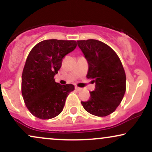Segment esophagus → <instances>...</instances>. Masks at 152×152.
I'll list each match as a JSON object with an SVG mask.
<instances>
[{
  "label": "esophagus",
  "mask_w": 152,
  "mask_h": 152,
  "mask_svg": "<svg viewBox=\"0 0 152 152\" xmlns=\"http://www.w3.org/2000/svg\"><path fill=\"white\" fill-rule=\"evenodd\" d=\"M75 88H76V90L78 91H81V89H82L81 88H79V87H78V86H75Z\"/></svg>",
  "instance_id": "1"
}]
</instances>
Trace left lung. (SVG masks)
I'll use <instances>...</instances> for the list:
<instances>
[{
	"mask_svg": "<svg viewBox=\"0 0 152 152\" xmlns=\"http://www.w3.org/2000/svg\"><path fill=\"white\" fill-rule=\"evenodd\" d=\"M88 64L86 77L94 79L95 89L90 99L81 102L84 109L96 116L116 110L126 91V74L117 54L106 43L95 39L77 41Z\"/></svg>",
	"mask_w": 152,
	"mask_h": 152,
	"instance_id": "8db88e82",
	"label": "left lung"
}]
</instances>
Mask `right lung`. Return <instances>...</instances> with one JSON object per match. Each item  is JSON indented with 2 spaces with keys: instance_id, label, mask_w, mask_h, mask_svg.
<instances>
[{
  "instance_id": "obj_1",
  "label": "right lung",
  "mask_w": 152,
  "mask_h": 152,
  "mask_svg": "<svg viewBox=\"0 0 152 152\" xmlns=\"http://www.w3.org/2000/svg\"><path fill=\"white\" fill-rule=\"evenodd\" d=\"M76 46L75 41L45 40L29 53L23 71L21 90L28 109L36 117L50 119L64 109L66 97L75 88L73 84L56 83L54 76L61 67L63 58Z\"/></svg>"
}]
</instances>
